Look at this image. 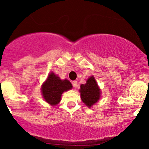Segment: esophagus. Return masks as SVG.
Segmentation results:
<instances>
[{"label":"esophagus","instance_id":"34e87169","mask_svg":"<svg viewBox=\"0 0 149 149\" xmlns=\"http://www.w3.org/2000/svg\"><path fill=\"white\" fill-rule=\"evenodd\" d=\"M72 86L74 88H77V85H78V83L77 81H73L72 82Z\"/></svg>","mask_w":149,"mask_h":149}]
</instances>
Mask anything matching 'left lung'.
<instances>
[{"mask_svg": "<svg viewBox=\"0 0 149 149\" xmlns=\"http://www.w3.org/2000/svg\"><path fill=\"white\" fill-rule=\"evenodd\" d=\"M79 90L82 102L88 107L95 104L100 97L101 91L93 76L87 80L86 84H81Z\"/></svg>", "mask_w": 149, "mask_h": 149, "instance_id": "obj_1", "label": "left lung"}]
</instances>
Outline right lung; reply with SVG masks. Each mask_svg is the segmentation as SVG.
Segmentation results:
<instances>
[{
  "instance_id": "right-lung-1",
  "label": "right lung",
  "mask_w": 149,
  "mask_h": 149,
  "mask_svg": "<svg viewBox=\"0 0 149 149\" xmlns=\"http://www.w3.org/2000/svg\"><path fill=\"white\" fill-rule=\"evenodd\" d=\"M72 87V86L68 80H61L58 77L51 72L42 86V95L47 103L54 106L60 102L62 93L71 89Z\"/></svg>"
}]
</instances>
